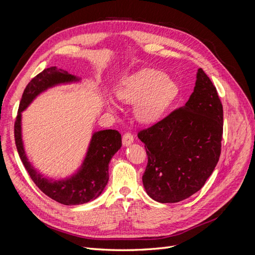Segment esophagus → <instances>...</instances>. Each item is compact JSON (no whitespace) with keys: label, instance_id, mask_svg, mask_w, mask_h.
I'll return each instance as SVG.
<instances>
[{"label":"esophagus","instance_id":"34e87169","mask_svg":"<svg viewBox=\"0 0 255 255\" xmlns=\"http://www.w3.org/2000/svg\"><path fill=\"white\" fill-rule=\"evenodd\" d=\"M133 140H134V137H133V135L130 134V133L127 132V133L123 134V136H122V142H123V144H125V145L130 144V143L133 142Z\"/></svg>","mask_w":255,"mask_h":255}]
</instances>
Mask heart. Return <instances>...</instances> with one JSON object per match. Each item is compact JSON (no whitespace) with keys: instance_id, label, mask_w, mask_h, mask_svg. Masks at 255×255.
Segmentation results:
<instances>
[{"instance_id":"b5f03b06","label":"heart","mask_w":255,"mask_h":255,"mask_svg":"<svg viewBox=\"0 0 255 255\" xmlns=\"http://www.w3.org/2000/svg\"><path fill=\"white\" fill-rule=\"evenodd\" d=\"M179 86L160 71L144 69L130 75L118 89V97L136 104L137 118L143 122L157 120L179 96Z\"/></svg>"}]
</instances>
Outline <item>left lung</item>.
<instances>
[{
	"label": "left lung",
	"instance_id": "left-lung-1",
	"mask_svg": "<svg viewBox=\"0 0 255 255\" xmlns=\"http://www.w3.org/2000/svg\"><path fill=\"white\" fill-rule=\"evenodd\" d=\"M222 133V103L200 68L187 103L138 132L148 156L142 175L146 194L175 203L201 189L219 160Z\"/></svg>",
	"mask_w": 255,
	"mask_h": 255
}]
</instances>
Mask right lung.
Segmentation results:
<instances>
[{"mask_svg":"<svg viewBox=\"0 0 255 255\" xmlns=\"http://www.w3.org/2000/svg\"><path fill=\"white\" fill-rule=\"evenodd\" d=\"M75 80H78L75 76L56 67L47 68L37 74L23 91L13 127L14 141L19 156L29 177L44 195L65 205L87 203L102 194L109 182L110 160L121 146V134L116 129H104L95 133L81 171L69 180L53 182L38 173L25 156L21 139V112L25 110L33 99L44 89L53 85Z\"/></svg>","mask_w":255,"mask_h":255,"instance_id":"right-lung-1","label":"right lung"}]
</instances>
